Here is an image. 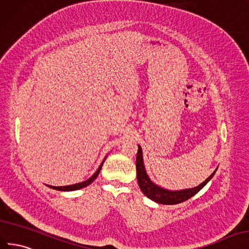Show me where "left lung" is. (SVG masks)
Here are the masks:
<instances>
[{"mask_svg":"<svg viewBox=\"0 0 249 249\" xmlns=\"http://www.w3.org/2000/svg\"><path fill=\"white\" fill-rule=\"evenodd\" d=\"M138 155H137V176H138V182L141 191L143 192L145 196H147L149 199L155 201L156 203L160 204H177L181 203L183 201L188 200L189 198L193 197L195 194H197L205 184H207L212 178L213 176L215 175L218 167L216 170L213 172L207 179L203 182H201L199 186L195 188H190V189H184V190H178V191H172L162 188L159 184L153 182L149 175L147 174L146 168L144 165V159H143V150H142V147L138 145Z\"/></svg>","mask_w":249,"mask_h":249,"instance_id":"obj_1","label":"left lung"}]
</instances>
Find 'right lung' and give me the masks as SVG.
<instances>
[{
  "instance_id": "1",
  "label": "right lung",
  "mask_w": 249,
  "mask_h": 249,
  "mask_svg": "<svg viewBox=\"0 0 249 249\" xmlns=\"http://www.w3.org/2000/svg\"><path fill=\"white\" fill-rule=\"evenodd\" d=\"M106 156H107V155H106ZM106 156L104 158L103 161L101 162V165L99 166V168L97 169V171H96L93 175H91L89 179L84 180V181H82V182L75 183V184H70V186H63V187H53V186H48V187L52 188V189H54V190H58V191H76V190H79V189H82V188L88 187L89 184H90L91 182H93V181L97 178V176L99 175V173H100V170H101V168H102V166H103V164H104V161H105V160H106Z\"/></svg>"
}]
</instances>
